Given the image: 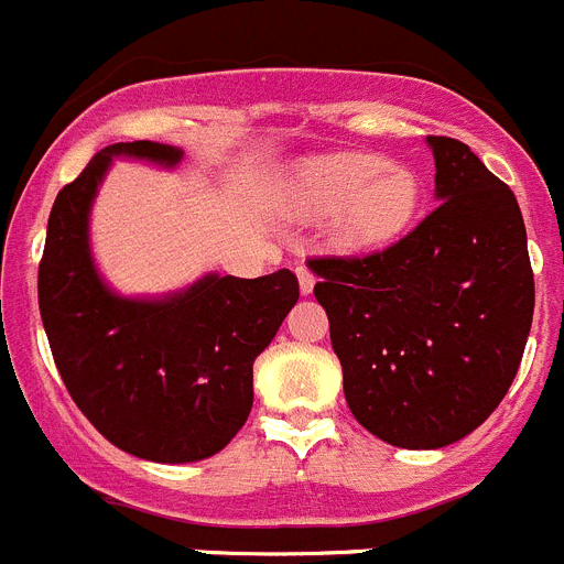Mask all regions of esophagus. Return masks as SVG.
Segmentation results:
<instances>
[{"label":"esophagus","mask_w":564,"mask_h":564,"mask_svg":"<svg viewBox=\"0 0 564 564\" xmlns=\"http://www.w3.org/2000/svg\"><path fill=\"white\" fill-rule=\"evenodd\" d=\"M294 272H297V281H301V292L303 294H308L314 289V272L308 270L306 263H297V267H294Z\"/></svg>","instance_id":"obj_1"}]
</instances>
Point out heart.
I'll use <instances>...</instances> for the list:
<instances>
[{
    "label": "heart",
    "instance_id": "1",
    "mask_svg": "<svg viewBox=\"0 0 564 564\" xmlns=\"http://www.w3.org/2000/svg\"><path fill=\"white\" fill-rule=\"evenodd\" d=\"M289 205L303 219L332 216V238L343 250H368L413 225L421 180L373 151H343L303 162L289 182Z\"/></svg>",
    "mask_w": 564,
    "mask_h": 564
}]
</instances>
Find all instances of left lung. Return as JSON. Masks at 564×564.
<instances>
[{
  "mask_svg": "<svg viewBox=\"0 0 564 564\" xmlns=\"http://www.w3.org/2000/svg\"><path fill=\"white\" fill-rule=\"evenodd\" d=\"M438 207L390 247L308 261L345 402L368 433L438 449L509 393L534 317V272L514 194L471 149L427 137Z\"/></svg>",
  "mask_w": 564,
  "mask_h": 564,
  "instance_id": "obj_1",
  "label": "left lung"
}]
</instances>
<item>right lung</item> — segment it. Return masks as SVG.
<instances>
[{
    "label": "right lung",
    "instance_id": "1",
    "mask_svg": "<svg viewBox=\"0 0 564 564\" xmlns=\"http://www.w3.org/2000/svg\"><path fill=\"white\" fill-rule=\"evenodd\" d=\"M176 165L182 151L115 143L55 196L39 263V312L73 402L106 441L156 464L225 449L252 410V362L297 303V278L207 275L165 301L104 286L89 256V207L111 156Z\"/></svg>",
    "mask_w": 564,
    "mask_h": 564
}]
</instances>
